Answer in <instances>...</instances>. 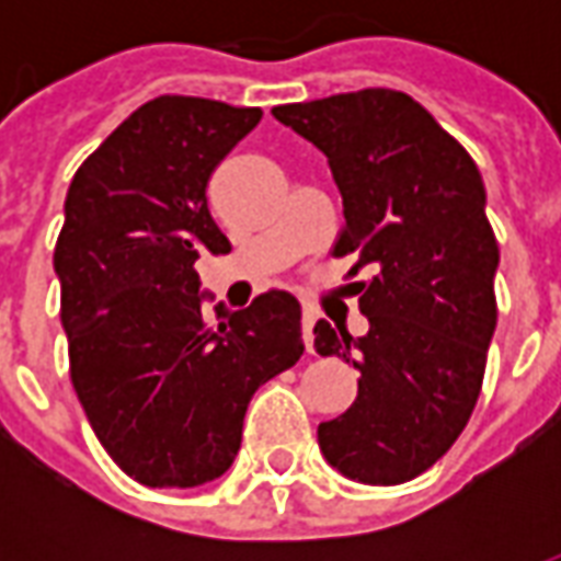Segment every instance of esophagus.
Segmentation results:
<instances>
[{"label":"esophagus","mask_w":561,"mask_h":561,"mask_svg":"<svg viewBox=\"0 0 561 561\" xmlns=\"http://www.w3.org/2000/svg\"><path fill=\"white\" fill-rule=\"evenodd\" d=\"M312 328H316V309H312V306H304V345H306V352H312V345H316V333H312Z\"/></svg>","instance_id":"34e87169"}]
</instances>
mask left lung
Instances as JSON below:
<instances>
[{
	"label": "left lung",
	"mask_w": 561,
	"mask_h": 561,
	"mask_svg": "<svg viewBox=\"0 0 561 561\" xmlns=\"http://www.w3.org/2000/svg\"><path fill=\"white\" fill-rule=\"evenodd\" d=\"M312 140L342 195L330 255H354L366 336L316 324L318 354L360 373L352 409L318 426L330 466L364 483H402L447 454L481 397L495 330L499 243L478 164L426 107L397 90L279 104Z\"/></svg>",
	"instance_id": "left-lung-1"
}]
</instances>
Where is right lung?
I'll return each mask as SVG.
<instances>
[{
	"label": "right lung",
	"mask_w": 561,
	"mask_h": 561,
	"mask_svg": "<svg viewBox=\"0 0 561 561\" xmlns=\"http://www.w3.org/2000/svg\"><path fill=\"white\" fill-rule=\"evenodd\" d=\"M261 107L159 95L75 173L54 267L68 373L92 433L144 486L231 469L249 400L304 354L300 304L270 288L209 324L195 261L231 252L207 207L221 159Z\"/></svg>",
	"instance_id": "obj_1"
}]
</instances>
